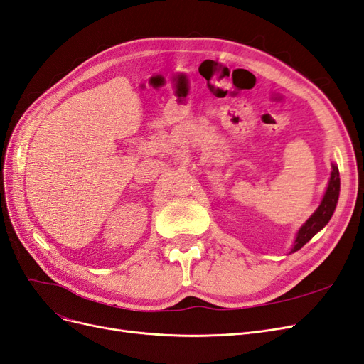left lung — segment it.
Segmentation results:
<instances>
[{
    "label": "left lung",
    "instance_id": "left-lung-1",
    "mask_svg": "<svg viewBox=\"0 0 364 364\" xmlns=\"http://www.w3.org/2000/svg\"><path fill=\"white\" fill-rule=\"evenodd\" d=\"M338 193H340V174H338L337 165L333 164L331 178H329L328 188L325 191L323 199L314 211V214L306 220V222L302 225V228L299 229V232H297L293 247H291V253L299 250L304 245H306L308 241H310L318 232V230L326 226V223L329 222V218L333 217V213L336 209V205L338 200Z\"/></svg>",
    "mask_w": 364,
    "mask_h": 364
}]
</instances>
